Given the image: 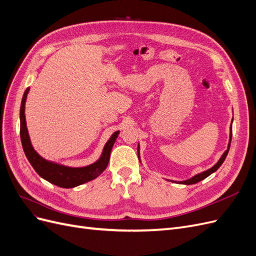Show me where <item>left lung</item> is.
<instances>
[{
  "label": "left lung",
  "mask_w": 256,
  "mask_h": 256,
  "mask_svg": "<svg viewBox=\"0 0 256 256\" xmlns=\"http://www.w3.org/2000/svg\"><path fill=\"white\" fill-rule=\"evenodd\" d=\"M232 122H233V120H232ZM230 142H228V150L223 152L221 158L218 160V162H216V164L212 168L206 170V171H204V172H202V173H198V174L194 175L193 177L189 178V180H182V182H174V180H171V182H177V184H196V182H200V180H205L206 177H208L210 174L214 173V172L216 171V170H218V168L221 166V164H223L224 160H226V156H228V154L230 146V141H232V124H230ZM138 158H140V145H138ZM140 161H141V160H140Z\"/></svg>",
  "instance_id": "8db88e82"
}]
</instances>
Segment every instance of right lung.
<instances>
[{"label": "right lung", "mask_w": 256, "mask_h": 256, "mask_svg": "<svg viewBox=\"0 0 256 256\" xmlns=\"http://www.w3.org/2000/svg\"><path fill=\"white\" fill-rule=\"evenodd\" d=\"M30 88H28L23 94L21 108H20V138L23 150H24L28 162L34 168L37 174L47 182L58 186L62 188H74L76 186H80L82 184L88 182L90 180H95L102 174L106 168L108 166L110 160V154L112 150V147L118 138L120 131H115L111 136L104 147L102 156L100 158L86 166L82 168H72L66 166L63 164H56V162L49 161L44 159L40 154H38L30 143V138L28 136V131L26 127V102L28 94Z\"/></svg>", "instance_id": "1"}]
</instances>
